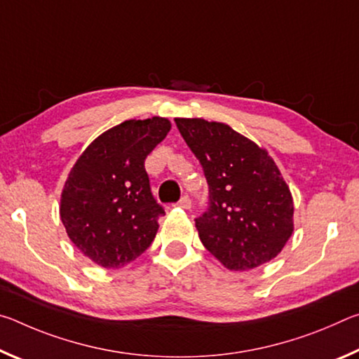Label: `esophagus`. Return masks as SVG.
Returning a JSON list of instances; mask_svg holds the SVG:
<instances>
[{
  "mask_svg": "<svg viewBox=\"0 0 359 359\" xmlns=\"http://www.w3.org/2000/svg\"><path fill=\"white\" fill-rule=\"evenodd\" d=\"M177 205L179 208H182V209H185V210H188L191 208V201H190V198L188 196H184V198H180V201L177 203Z\"/></svg>",
  "mask_w": 359,
  "mask_h": 359,
  "instance_id": "esophagus-1",
  "label": "esophagus"
}]
</instances>
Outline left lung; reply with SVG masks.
<instances>
[{
    "instance_id": "obj_1",
    "label": "left lung",
    "mask_w": 359,
    "mask_h": 359,
    "mask_svg": "<svg viewBox=\"0 0 359 359\" xmlns=\"http://www.w3.org/2000/svg\"><path fill=\"white\" fill-rule=\"evenodd\" d=\"M175 123L209 184V210L194 220L203 245L234 272L274 259L294 231L293 196L274 158L226 123Z\"/></svg>"
}]
</instances>
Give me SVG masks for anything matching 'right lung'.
<instances>
[{
	"instance_id": "right-lung-1",
	"label": "right lung",
	"mask_w": 359,
	"mask_h": 359,
	"mask_svg": "<svg viewBox=\"0 0 359 359\" xmlns=\"http://www.w3.org/2000/svg\"><path fill=\"white\" fill-rule=\"evenodd\" d=\"M171 130L165 117L125 120L82 151L60 196L66 234L90 261L120 269L147 250L165 210L144 161Z\"/></svg>"
}]
</instances>
